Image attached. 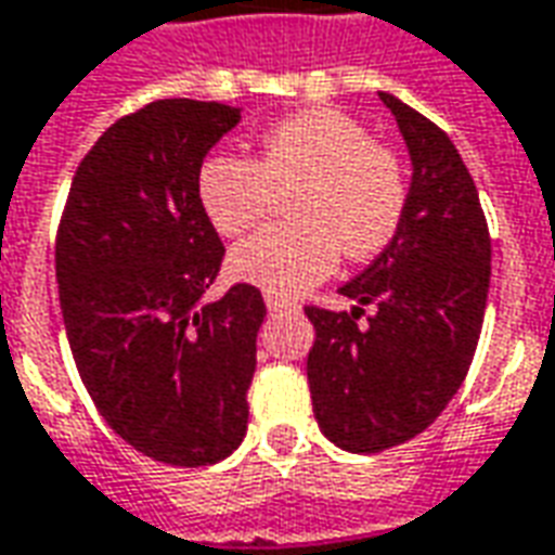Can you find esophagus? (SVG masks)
Returning a JSON list of instances; mask_svg holds the SVG:
<instances>
[{"label":"esophagus","instance_id":"esophagus-1","mask_svg":"<svg viewBox=\"0 0 555 555\" xmlns=\"http://www.w3.org/2000/svg\"><path fill=\"white\" fill-rule=\"evenodd\" d=\"M263 304H267V309L270 312H282V309H297V304H292V300H285V297H279V294H263Z\"/></svg>","mask_w":555,"mask_h":555}]
</instances>
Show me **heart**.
Here are the masks:
<instances>
[{
    "label": "heart",
    "instance_id": "b5f03b06",
    "mask_svg": "<svg viewBox=\"0 0 555 555\" xmlns=\"http://www.w3.org/2000/svg\"><path fill=\"white\" fill-rule=\"evenodd\" d=\"M218 233L240 236L292 194L294 221L270 224L233 248L230 270L263 292L294 297L334 273L340 251L371 261L404 224L410 182L401 154L340 108H307L267 127L258 157L215 154L197 179Z\"/></svg>",
    "mask_w": 555,
    "mask_h": 555
}]
</instances>
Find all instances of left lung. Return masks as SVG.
<instances>
[{
	"instance_id": "8db88e82",
	"label": "left lung",
	"mask_w": 555,
	"mask_h": 555,
	"mask_svg": "<svg viewBox=\"0 0 555 555\" xmlns=\"http://www.w3.org/2000/svg\"><path fill=\"white\" fill-rule=\"evenodd\" d=\"M379 100L413 157L404 224L340 288L358 304L352 312L307 307L312 413L331 443L361 455L422 435L450 404L477 352L492 273L480 194L450 135L401 100Z\"/></svg>"
}]
</instances>
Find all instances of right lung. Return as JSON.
<instances>
[{
	"instance_id": "add662e5",
	"label": "right lung",
	"mask_w": 555,
	"mask_h": 555,
	"mask_svg": "<svg viewBox=\"0 0 555 555\" xmlns=\"http://www.w3.org/2000/svg\"><path fill=\"white\" fill-rule=\"evenodd\" d=\"M240 108L157 100L81 157L60 215L56 288L75 367L112 431L154 462L206 467L246 437L267 307L248 282L203 304L224 243L199 203L203 157Z\"/></svg>"
}]
</instances>
